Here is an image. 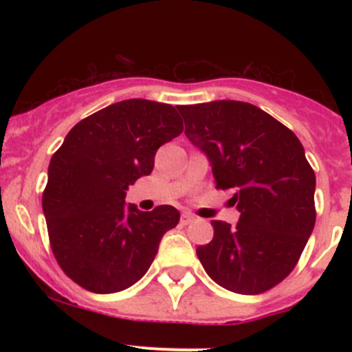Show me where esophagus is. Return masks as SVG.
Segmentation results:
<instances>
[{
	"mask_svg": "<svg viewBox=\"0 0 352 352\" xmlns=\"http://www.w3.org/2000/svg\"><path fill=\"white\" fill-rule=\"evenodd\" d=\"M194 216L190 214V212H182V218H180V223H182V225H189V223H192L194 221Z\"/></svg>",
	"mask_w": 352,
	"mask_h": 352,
	"instance_id": "esophagus-1",
	"label": "esophagus"
}]
</instances>
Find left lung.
Instances as JSON below:
<instances>
[{
	"label": "left lung",
	"instance_id": "1",
	"mask_svg": "<svg viewBox=\"0 0 352 352\" xmlns=\"http://www.w3.org/2000/svg\"><path fill=\"white\" fill-rule=\"evenodd\" d=\"M186 136L211 163L218 189H233L240 219L211 221L197 247L209 278L225 289L258 294L294 269L315 226V173L293 131L247 102L180 105Z\"/></svg>",
	"mask_w": 352,
	"mask_h": 352
}]
</instances>
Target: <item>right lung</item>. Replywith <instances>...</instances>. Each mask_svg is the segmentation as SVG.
I'll list each match as a JSON object with an SVG mask.
<instances>
[{"label":"right lung","instance_id":"add662e5","mask_svg":"<svg viewBox=\"0 0 352 352\" xmlns=\"http://www.w3.org/2000/svg\"><path fill=\"white\" fill-rule=\"evenodd\" d=\"M184 131L173 105L131 98L80 120L49 163L42 209L58 264L76 285L98 294L140 281L162 236L180 212H143L126 190L150 175L155 155Z\"/></svg>","mask_w":352,"mask_h":352}]
</instances>
